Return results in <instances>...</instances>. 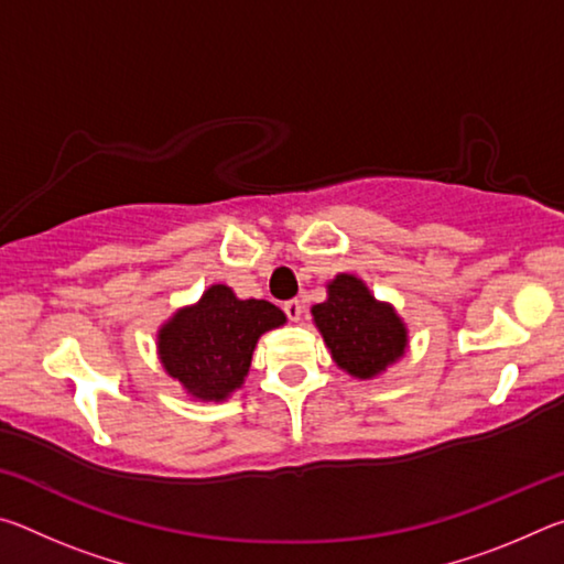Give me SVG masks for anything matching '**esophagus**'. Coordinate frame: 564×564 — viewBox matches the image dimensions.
<instances>
[{
    "label": "esophagus",
    "instance_id": "esophagus-1",
    "mask_svg": "<svg viewBox=\"0 0 564 564\" xmlns=\"http://www.w3.org/2000/svg\"><path fill=\"white\" fill-rule=\"evenodd\" d=\"M283 311H285V316H289V321L299 323L301 316H303V303L299 299H291V301L283 303Z\"/></svg>",
    "mask_w": 564,
    "mask_h": 564
}]
</instances>
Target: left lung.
Returning a JSON list of instances; mask_svg holds the SVG:
<instances>
[{
	"label": "left lung",
	"mask_w": 564,
	"mask_h": 564,
	"mask_svg": "<svg viewBox=\"0 0 564 564\" xmlns=\"http://www.w3.org/2000/svg\"><path fill=\"white\" fill-rule=\"evenodd\" d=\"M326 301L311 308L313 326L336 366L356 380H376L408 352V326L393 303L378 301L356 273L326 283Z\"/></svg>",
	"instance_id": "obj_1"
}]
</instances>
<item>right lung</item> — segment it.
I'll return each mask as SVG.
<instances>
[{
  "label": "right lung",
  "mask_w": 564,
  "mask_h": 564,
  "mask_svg": "<svg viewBox=\"0 0 564 564\" xmlns=\"http://www.w3.org/2000/svg\"><path fill=\"white\" fill-rule=\"evenodd\" d=\"M285 323L269 301H241L224 283H214L196 303L181 305L156 330V352L164 373L188 398L224 403L251 370L256 343Z\"/></svg>",
  "instance_id": "add662e5"
}]
</instances>
